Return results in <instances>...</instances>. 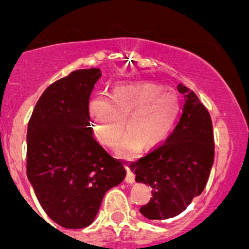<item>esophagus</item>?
Instances as JSON below:
<instances>
[{
    "mask_svg": "<svg viewBox=\"0 0 249 249\" xmlns=\"http://www.w3.org/2000/svg\"><path fill=\"white\" fill-rule=\"evenodd\" d=\"M125 169H126V177H125V180H126V183H134L135 182V173L131 171V169H130L129 166H125Z\"/></svg>",
    "mask_w": 249,
    "mask_h": 249,
    "instance_id": "34e87169",
    "label": "esophagus"
}]
</instances>
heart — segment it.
Instances as JSON below:
<instances>
[{"instance_id": "obj_1", "label": "heart", "mask_w": 249, "mask_h": 249, "mask_svg": "<svg viewBox=\"0 0 249 249\" xmlns=\"http://www.w3.org/2000/svg\"><path fill=\"white\" fill-rule=\"evenodd\" d=\"M182 104L177 92L164 85L150 82L118 85L110 97L95 96L90 101L89 113L95 137L104 145H114L124 131L120 155H134L142 147L161 144L176 126Z\"/></svg>"}]
</instances>
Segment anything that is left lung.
<instances>
[{
	"label": "left lung",
	"instance_id": "left-lung-1",
	"mask_svg": "<svg viewBox=\"0 0 249 249\" xmlns=\"http://www.w3.org/2000/svg\"><path fill=\"white\" fill-rule=\"evenodd\" d=\"M184 94L183 113L175 130L159 147L130 164L136 182L152 188V197L140 212L150 220L173 218L185 211L207 184L214 161L212 119L193 90Z\"/></svg>",
	"mask_w": 249,
	"mask_h": 249
}]
</instances>
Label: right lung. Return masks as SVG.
Wrapping results in <instances>:
<instances>
[{
	"instance_id": "1",
	"label": "right lung",
	"mask_w": 249,
	"mask_h": 249,
	"mask_svg": "<svg viewBox=\"0 0 249 249\" xmlns=\"http://www.w3.org/2000/svg\"><path fill=\"white\" fill-rule=\"evenodd\" d=\"M100 77L99 69L77 70L50 84L27 125V178L47 214L66 229L91 224L107 190L126 175L90 127L89 99Z\"/></svg>"
}]
</instances>
